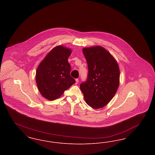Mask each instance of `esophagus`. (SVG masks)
<instances>
[{
    "label": "esophagus",
    "mask_w": 155,
    "mask_h": 155,
    "mask_svg": "<svg viewBox=\"0 0 155 155\" xmlns=\"http://www.w3.org/2000/svg\"><path fill=\"white\" fill-rule=\"evenodd\" d=\"M78 81H79V80H78V78L75 79V81H76V83H75V84H78Z\"/></svg>",
    "instance_id": "obj_1"
}]
</instances>
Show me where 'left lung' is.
I'll use <instances>...</instances> for the list:
<instances>
[{
    "label": "left lung",
    "instance_id": "8db88e82",
    "mask_svg": "<svg viewBox=\"0 0 155 155\" xmlns=\"http://www.w3.org/2000/svg\"><path fill=\"white\" fill-rule=\"evenodd\" d=\"M88 74L80 84L85 101L94 109L103 107L116 94L120 80L118 64L110 53L101 46L84 48Z\"/></svg>",
    "mask_w": 155,
    "mask_h": 155
}]
</instances>
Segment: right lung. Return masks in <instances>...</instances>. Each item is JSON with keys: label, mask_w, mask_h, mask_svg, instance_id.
Segmentation results:
<instances>
[{"label": "right lung", "mask_w": 155, "mask_h": 155, "mask_svg": "<svg viewBox=\"0 0 155 155\" xmlns=\"http://www.w3.org/2000/svg\"><path fill=\"white\" fill-rule=\"evenodd\" d=\"M71 51L62 46L53 48L38 67L36 82L41 94L49 101L61 96L75 80L70 75L68 58Z\"/></svg>", "instance_id": "obj_1"}]
</instances>
